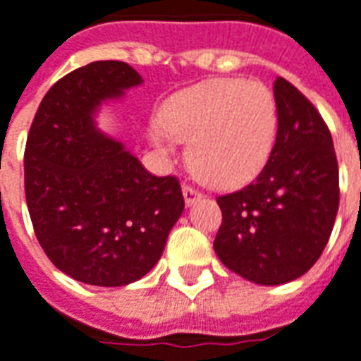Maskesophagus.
Listing matches in <instances>:
<instances>
[{
	"label": "esophagus",
	"mask_w": 361,
	"mask_h": 361,
	"mask_svg": "<svg viewBox=\"0 0 361 361\" xmlns=\"http://www.w3.org/2000/svg\"><path fill=\"white\" fill-rule=\"evenodd\" d=\"M183 196L186 205H192V203L196 202L202 197V192L197 190L196 186H192V184H183Z\"/></svg>",
	"instance_id": "34e87169"
}]
</instances>
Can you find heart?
Instances as JSON below:
<instances>
[{
	"label": "heart",
	"instance_id": "obj_1",
	"mask_svg": "<svg viewBox=\"0 0 361 361\" xmlns=\"http://www.w3.org/2000/svg\"><path fill=\"white\" fill-rule=\"evenodd\" d=\"M278 104L261 81L222 78L173 94L150 127L159 152L173 154L190 142L188 161L203 183L238 188L253 180L272 154Z\"/></svg>",
	"mask_w": 361,
	"mask_h": 361
}]
</instances>
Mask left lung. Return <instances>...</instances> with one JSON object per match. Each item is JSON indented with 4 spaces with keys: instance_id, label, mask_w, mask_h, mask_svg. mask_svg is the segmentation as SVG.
<instances>
[{
    "instance_id": "8db88e82",
    "label": "left lung",
    "mask_w": 361,
    "mask_h": 361,
    "mask_svg": "<svg viewBox=\"0 0 361 361\" xmlns=\"http://www.w3.org/2000/svg\"><path fill=\"white\" fill-rule=\"evenodd\" d=\"M278 135L257 180L216 197L222 264L261 286L308 272L327 245L338 209V165L329 127L283 78L274 81Z\"/></svg>"
}]
</instances>
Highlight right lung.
<instances>
[{
  "mask_svg": "<svg viewBox=\"0 0 361 361\" xmlns=\"http://www.w3.org/2000/svg\"><path fill=\"white\" fill-rule=\"evenodd\" d=\"M127 62L99 61L49 89L24 150V192L42 249L61 272L121 287L150 272L184 209L177 177H156L94 129L102 100L139 85Z\"/></svg>",
  "mask_w": 361,
  "mask_h": 361,
  "instance_id": "1",
  "label": "right lung"
}]
</instances>
